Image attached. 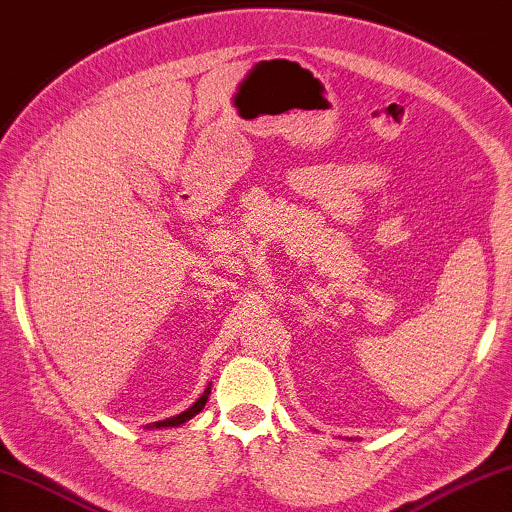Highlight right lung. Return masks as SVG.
Listing matches in <instances>:
<instances>
[{
  "label": "right lung",
  "instance_id": "obj_1",
  "mask_svg": "<svg viewBox=\"0 0 512 512\" xmlns=\"http://www.w3.org/2000/svg\"><path fill=\"white\" fill-rule=\"evenodd\" d=\"M207 396H209V389H207L205 394L200 396V399H198L196 403L191 405L189 410L182 412V415H177V417H170V419H164V421H157V424H154V426L161 428V426H180V424H184V421H189L191 417H196L198 412H200L202 408H205V403H207Z\"/></svg>",
  "mask_w": 512,
  "mask_h": 512
}]
</instances>
